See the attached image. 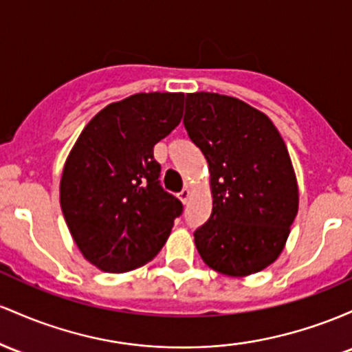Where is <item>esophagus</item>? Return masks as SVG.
I'll use <instances>...</instances> for the list:
<instances>
[{"instance_id":"34e87169","label":"esophagus","mask_w":352,"mask_h":352,"mask_svg":"<svg viewBox=\"0 0 352 352\" xmlns=\"http://www.w3.org/2000/svg\"><path fill=\"white\" fill-rule=\"evenodd\" d=\"M177 196H179L181 203H183V204H186V203H188V199H189V197H191V189H189V188H184V189H183V191H181V192H179V195H177Z\"/></svg>"}]
</instances>
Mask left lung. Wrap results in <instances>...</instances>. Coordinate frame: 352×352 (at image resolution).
I'll use <instances>...</instances> for the list:
<instances>
[{
    "mask_svg": "<svg viewBox=\"0 0 352 352\" xmlns=\"http://www.w3.org/2000/svg\"><path fill=\"white\" fill-rule=\"evenodd\" d=\"M184 128L211 175L212 212L195 231L203 261L243 278L281 254L298 214L299 192L289 153L266 114L238 98L186 94Z\"/></svg>",
    "mask_w": 352,
    "mask_h": 352,
    "instance_id": "obj_1",
    "label": "left lung"
}]
</instances>
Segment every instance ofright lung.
Segmentation results:
<instances>
[{
    "instance_id": "add662e5",
    "label": "right lung",
    "mask_w": 352,
    "mask_h": 352,
    "mask_svg": "<svg viewBox=\"0 0 352 352\" xmlns=\"http://www.w3.org/2000/svg\"><path fill=\"white\" fill-rule=\"evenodd\" d=\"M183 93H138L101 109L71 149L59 203L74 243L104 272L144 266L183 204L160 184L153 148L179 124Z\"/></svg>"
}]
</instances>
